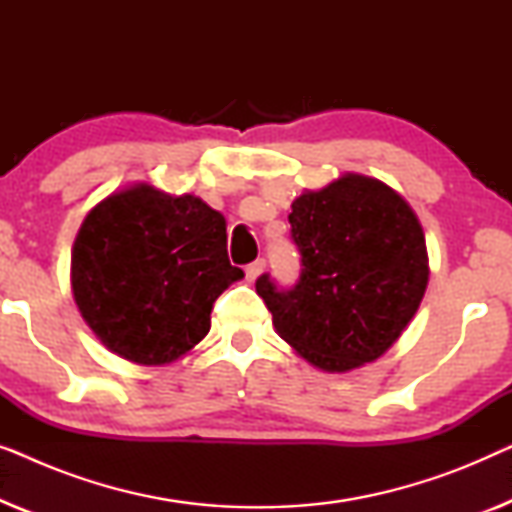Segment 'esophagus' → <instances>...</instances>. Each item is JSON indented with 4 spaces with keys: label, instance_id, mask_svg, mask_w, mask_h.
I'll list each match as a JSON object with an SVG mask.
<instances>
[{
    "label": "esophagus",
    "instance_id": "obj_1",
    "mask_svg": "<svg viewBox=\"0 0 512 512\" xmlns=\"http://www.w3.org/2000/svg\"><path fill=\"white\" fill-rule=\"evenodd\" d=\"M263 270H265V261H263V258H258V261L249 263L247 268H244V272H247V279H249V282H256V279L263 275Z\"/></svg>",
    "mask_w": 512,
    "mask_h": 512
}]
</instances>
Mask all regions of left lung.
I'll return each instance as SVG.
<instances>
[{"label":"left lung","instance_id":"8db88e82","mask_svg":"<svg viewBox=\"0 0 512 512\" xmlns=\"http://www.w3.org/2000/svg\"><path fill=\"white\" fill-rule=\"evenodd\" d=\"M291 237L303 256L298 284L256 293L279 338L324 373L380 359L401 338L429 284L422 223L408 200L366 174L345 172L293 200Z\"/></svg>","mask_w":512,"mask_h":512}]
</instances>
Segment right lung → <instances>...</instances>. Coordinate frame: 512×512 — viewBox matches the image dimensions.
<instances>
[{
  "instance_id": "right-lung-1",
  "label": "right lung",
  "mask_w": 512,
  "mask_h": 512,
  "mask_svg": "<svg viewBox=\"0 0 512 512\" xmlns=\"http://www.w3.org/2000/svg\"><path fill=\"white\" fill-rule=\"evenodd\" d=\"M69 275L83 321L109 352L165 366L205 338L214 300L244 272L228 261L221 212L139 181L86 214Z\"/></svg>"
}]
</instances>
